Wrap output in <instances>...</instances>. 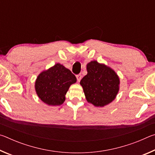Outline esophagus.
I'll return each mask as SVG.
<instances>
[{
	"instance_id": "esophagus-1",
	"label": "esophagus",
	"mask_w": 155,
	"mask_h": 155,
	"mask_svg": "<svg viewBox=\"0 0 155 155\" xmlns=\"http://www.w3.org/2000/svg\"><path fill=\"white\" fill-rule=\"evenodd\" d=\"M76 77H77V81H78V82H79V81H80L81 79V78H82V76H81V74H77V76H76Z\"/></svg>"
}]
</instances>
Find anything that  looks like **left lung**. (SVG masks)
I'll list each match as a JSON object with an SVG mask.
<instances>
[{
  "label": "left lung",
  "instance_id": "left-lung-1",
  "mask_svg": "<svg viewBox=\"0 0 155 155\" xmlns=\"http://www.w3.org/2000/svg\"><path fill=\"white\" fill-rule=\"evenodd\" d=\"M87 74L81 81L86 99L96 107H104L115 99L120 79L111 68L92 61L87 65Z\"/></svg>",
  "mask_w": 155,
  "mask_h": 155
}]
</instances>
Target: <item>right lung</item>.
I'll use <instances>...</instances> for the list:
<instances>
[{
  "mask_svg": "<svg viewBox=\"0 0 155 155\" xmlns=\"http://www.w3.org/2000/svg\"><path fill=\"white\" fill-rule=\"evenodd\" d=\"M77 78L70 70L57 64L44 71L35 81L37 94L48 105H60L65 101V94Z\"/></svg>",
  "mask_w": 155,
  "mask_h": 155,
  "instance_id": "add662e5",
  "label": "right lung"
}]
</instances>
